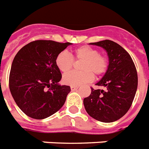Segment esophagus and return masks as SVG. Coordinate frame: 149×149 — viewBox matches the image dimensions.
<instances>
[{"label": "esophagus", "instance_id": "obj_1", "mask_svg": "<svg viewBox=\"0 0 149 149\" xmlns=\"http://www.w3.org/2000/svg\"><path fill=\"white\" fill-rule=\"evenodd\" d=\"M78 89V87H76V86H71V90L72 91H74V90H77Z\"/></svg>", "mask_w": 149, "mask_h": 149}]
</instances>
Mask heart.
<instances>
[{"mask_svg":"<svg viewBox=\"0 0 149 149\" xmlns=\"http://www.w3.org/2000/svg\"><path fill=\"white\" fill-rule=\"evenodd\" d=\"M73 56L77 60H84L81 64L82 72H70L64 74L62 81L70 86H80L90 83L93 80L94 74H103L108 68V59L100 54L98 49L89 46L76 48ZM56 65L63 73L68 72L73 65V58L69 53L63 51L56 57Z\"/></svg>","mask_w":149,"mask_h":149,"instance_id":"obj_1","label":"heart"}]
</instances>
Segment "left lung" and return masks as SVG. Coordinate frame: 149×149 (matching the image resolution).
Masks as SVG:
<instances>
[{
    "mask_svg": "<svg viewBox=\"0 0 149 149\" xmlns=\"http://www.w3.org/2000/svg\"><path fill=\"white\" fill-rule=\"evenodd\" d=\"M106 50L109 64L105 75L96 86L105 90L91 88V93L84 99L90 116L101 122L110 123L120 119L133 103L138 85V76L131 56L118 44L105 40L90 43Z\"/></svg>",
    "mask_w": 149,
    "mask_h": 149,
    "instance_id": "obj_1",
    "label": "left lung"
}]
</instances>
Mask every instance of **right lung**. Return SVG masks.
<instances>
[{
    "mask_svg": "<svg viewBox=\"0 0 149 149\" xmlns=\"http://www.w3.org/2000/svg\"><path fill=\"white\" fill-rule=\"evenodd\" d=\"M72 43L38 40L24 46L11 65L9 87L16 105L26 115L44 119L64 105L69 86L59 85L56 57Z\"/></svg>",
    "mask_w": 149,
    "mask_h": 149,
    "instance_id": "add662e5",
    "label": "right lung"
}]
</instances>
